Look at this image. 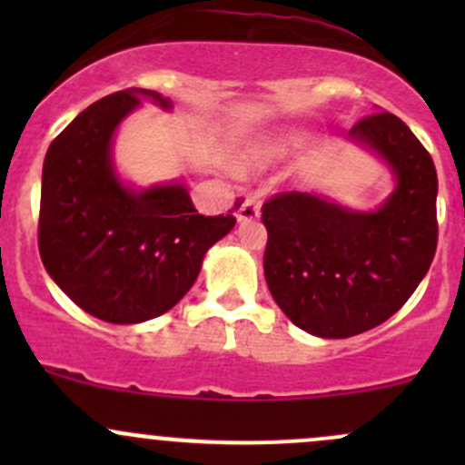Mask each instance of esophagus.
Wrapping results in <instances>:
<instances>
[{
	"mask_svg": "<svg viewBox=\"0 0 465 465\" xmlns=\"http://www.w3.org/2000/svg\"><path fill=\"white\" fill-rule=\"evenodd\" d=\"M236 218H238V223H252V220H259L261 218L259 203H256V200H252V198H247L245 203L241 204V209H238Z\"/></svg>",
	"mask_w": 465,
	"mask_h": 465,
	"instance_id": "esophagus-1",
	"label": "esophagus"
}]
</instances>
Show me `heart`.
Returning a JSON list of instances; mask_svg holds the SVG:
<instances>
[{"instance_id": "1", "label": "heart", "mask_w": 465, "mask_h": 465, "mask_svg": "<svg viewBox=\"0 0 465 465\" xmlns=\"http://www.w3.org/2000/svg\"><path fill=\"white\" fill-rule=\"evenodd\" d=\"M297 148V134L279 133L262 137L259 142L250 143L238 154V168L242 173H261L276 166L279 162L288 159L292 150Z\"/></svg>"}]
</instances>
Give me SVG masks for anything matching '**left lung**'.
Instances as JSON below:
<instances>
[{
  "label": "left lung",
  "mask_w": 465,
  "mask_h": 465,
  "mask_svg": "<svg viewBox=\"0 0 465 465\" xmlns=\"http://www.w3.org/2000/svg\"><path fill=\"white\" fill-rule=\"evenodd\" d=\"M349 139L389 166L393 191L373 211L323 193H279L262 204L267 288L311 335L344 340L387 322L414 294L436 252V168L398 116L373 112Z\"/></svg>",
  "instance_id": "1"
}]
</instances>
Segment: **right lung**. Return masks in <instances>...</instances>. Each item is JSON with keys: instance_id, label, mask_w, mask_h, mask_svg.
Segmentation results:
<instances>
[{"instance_id": "obj_1", "label": "right lung", "mask_w": 465, "mask_h": 465, "mask_svg": "<svg viewBox=\"0 0 465 465\" xmlns=\"http://www.w3.org/2000/svg\"><path fill=\"white\" fill-rule=\"evenodd\" d=\"M142 101L173 103L130 87L83 110L49 145L42 168L45 270L76 306L110 323H142L171 311L195 283L204 254L236 224L200 215L182 182L134 189L112 157L116 128Z\"/></svg>"}]
</instances>
